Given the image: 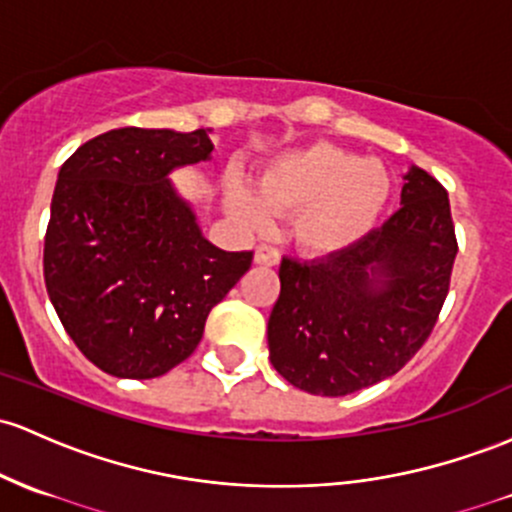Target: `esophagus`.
<instances>
[{"label": "esophagus", "mask_w": 512, "mask_h": 512, "mask_svg": "<svg viewBox=\"0 0 512 512\" xmlns=\"http://www.w3.org/2000/svg\"><path fill=\"white\" fill-rule=\"evenodd\" d=\"M279 260H282V255H279L277 247H272V245H267V243L257 245V250H255V262H257V265L274 267V265H279Z\"/></svg>", "instance_id": "34e87169"}]
</instances>
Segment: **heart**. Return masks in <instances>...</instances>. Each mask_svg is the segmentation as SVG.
<instances>
[{
  "instance_id": "b5f03b06",
  "label": "heart",
  "mask_w": 512,
  "mask_h": 512,
  "mask_svg": "<svg viewBox=\"0 0 512 512\" xmlns=\"http://www.w3.org/2000/svg\"><path fill=\"white\" fill-rule=\"evenodd\" d=\"M228 206L247 226L262 228L267 213H296L294 240L313 257L347 250L369 230L391 196V177L379 160L330 143L286 153L257 179V196L228 184Z\"/></svg>"
}]
</instances>
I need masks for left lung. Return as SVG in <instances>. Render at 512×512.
Masks as SVG:
<instances>
[{
    "label": "left lung",
    "mask_w": 512,
    "mask_h": 512,
    "mask_svg": "<svg viewBox=\"0 0 512 512\" xmlns=\"http://www.w3.org/2000/svg\"><path fill=\"white\" fill-rule=\"evenodd\" d=\"M381 228L325 260L284 257L269 359L296 389L347 396L401 372L425 345L457 257L447 189L411 167Z\"/></svg>",
    "instance_id": "left-lung-1"
}]
</instances>
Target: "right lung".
Masks as SVG:
<instances>
[{"label":"right lung","instance_id":"add662e5","mask_svg":"<svg viewBox=\"0 0 512 512\" xmlns=\"http://www.w3.org/2000/svg\"><path fill=\"white\" fill-rule=\"evenodd\" d=\"M204 128H116L60 167L43 247V277L60 323L101 372L155 379L184 362L206 318L252 265L196 226L167 179L209 160Z\"/></svg>","mask_w":512,"mask_h":512}]
</instances>
